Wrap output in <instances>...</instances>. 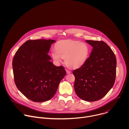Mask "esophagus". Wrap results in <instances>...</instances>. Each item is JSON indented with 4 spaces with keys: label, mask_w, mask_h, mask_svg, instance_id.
I'll return each instance as SVG.
<instances>
[{
    "label": "esophagus",
    "mask_w": 129,
    "mask_h": 129,
    "mask_svg": "<svg viewBox=\"0 0 129 129\" xmlns=\"http://www.w3.org/2000/svg\"><path fill=\"white\" fill-rule=\"evenodd\" d=\"M66 73H67V74H69V73H71V71H69V70H66Z\"/></svg>",
    "instance_id": "34e87169"
}]
</instances>
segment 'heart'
Here are the masks:
<instances>
[{"mask_svg": "<svg viewBox=\"0 0 129 129\" xmlns=\"http://www.w3.org/2000/svg\"><path fill=\"white\" fill-rule=\"evenodd\" d=\"M89 45L77 41H66L59 43L56 46V51H52L51 56L57 63L65 59L67 66L77 69L82 66L87 61L90 54Z\"/></svg>", "mask_w": 129, "mask_h": 129, "instance_id": "obj_1", "label": "heart"}]
</instances>
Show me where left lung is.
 <instances>
[{
    "instance_id": "left-lung-1",
    "label": "left lung",
    "mask_w": 129,
    "mask_h": 129,
    "mask_svg": "<svg viewBox=\"0 0 129 129\" xmlns=\"http://www.w3.org/2000/svg\"><path fill=\"white\" fill-rule=\"evenodd\" d=\"M93 47L86 62L73 70L77 95L87 102L98 101L111 89L116 77V59L113 51L102 41L86 40Z\"/></svg>"
}]
</instances>
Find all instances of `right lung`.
Instances as JSON below:
<instances>
[{
	"instance_id": "1",
	"label": "right lung",
	"mask_w": 129,
	"mask_h": 129,
	"mask_svg": "<svg viewBox=\"0 0 129 129\" xmlns=\"http://www.w3.org/2000/svg\"><path fill=\"white\" fill-rule=\"evenodd\" d=\"M53 40H28L16 51L13 60L14 77L17 88L35 102L50 100L66 75L62 66H55L48 54Z\"/></svg>"
}]
</instances>
